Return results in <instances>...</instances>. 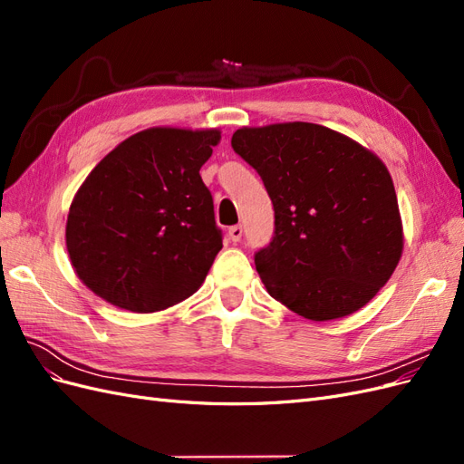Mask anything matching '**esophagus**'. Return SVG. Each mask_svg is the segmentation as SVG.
Instances as JSON below:
<instances>
[{
    "label": "esophagus",
    "instance_id": "obj_1",
    "mask_svg": "<svg viewBox=\"0 0 464 464\" xmlns=\"http://www.w3.org/2000/svg\"><path fill=\"white\" fill-rule=\"evenodd\" d=\"M242 236H244V228L240 227V224H236V227H230V230H228V237L230 240L236 244V242H240L242 240Z\"/></svg>",
    "mask_w": 464,
    "mask_h": 464
}]
</instances>
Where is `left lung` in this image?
Masks as SVG:
<instances>
[{
  "label": "left lung",
  "instance_id": "left-lung-1",
  "mask_svg": "<svg viewBox=\"0 0 464 464\" xmlns=\"http://www.w3.org/2000/svg\"><path fill=\"white\" fill-rule=\"evenodd\" d=\"M232 149L261 176L273 203V237L254 257L271 296L314 321L366 305L402 254L385 164L353 139L307 121L237 130Z\"/></svg>",
  "mask_w": 464,
  "mask_h": 464
}]
</instances>
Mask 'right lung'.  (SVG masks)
<instances>
[{
	"mask_svg": "<svg viewBox=\"0 0 464 464\" xmlns=\"http://www.w3.org/2000/svg\"><path fill=\"white\" fill-rule=\"evenodd\" d=\"M220 133L152 128L125 139L82 181L65 242L79 278L121 310H166L201 286L222 249L201 166Z\"/></svg>",
	"mask_w": 464,
	"mask_h": 464,
	"instance_id": "add662e5",
	"label": "right lung"
}]
</instances>
